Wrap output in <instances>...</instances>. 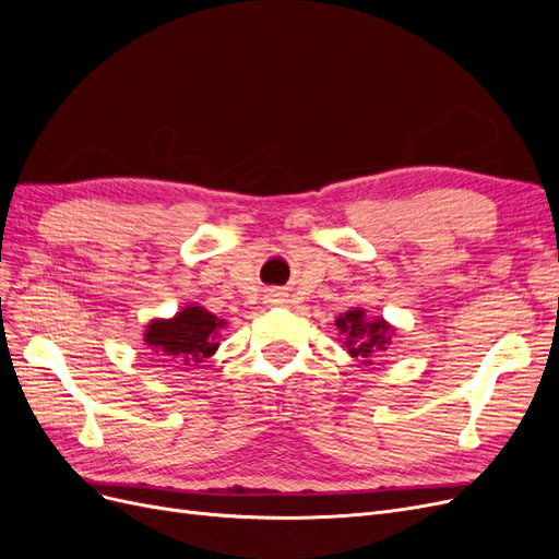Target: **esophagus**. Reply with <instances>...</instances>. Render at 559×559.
Segmentation results:
<instances>
[{"mask_svg":"<svg viewBox=\"0 0 559 559\" xmlns=\"http://www.w3.org/2000/svg\"><path fill=\"white\" fill-rule=\"evenodd\" d=\"M280 296H282V294H273L270 298H273V302H277V300H280Z\"/></svg>","mask_w":559,"mask_h":559,"instance_id":"obj_1","label":"esophagus"}]
</instances>
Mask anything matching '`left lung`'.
<instances>
[{
	"mask_svg": "<svg viewBox=\"0 0 559 559\" xmlns=\"http://www.w3.org/2000/svg\"><path fill=\"white\" fill-rule=\"evenodd\" d=\"M337 329L345 333V347L357 359H370V354L384 349L392 341V331L382 319L368 321L364 310H352L335 319Z\"/></svg>",
	"mask_w": 559,
	"mask_h": 559,
	"instance_id": "left-lung-1",
	"label": "left lung"
}]
</instances>
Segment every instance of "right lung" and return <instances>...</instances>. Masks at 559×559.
I'll use <instances>...</instances> for the list:
<instances>
[{
  "instance_id": "1",
  "label": "right lung",
  "mask_w": 559,
  "mask_h": 559,
  "mask_svg": "<svg viewBox=\"0 0 559 559\" xmlns=\"http://www.w3.org/2000/svg\"><path fill=\"white\" fill-rule=\"evenodd\" d=\"M226 324L198 306L177 312L173 319H156L144 333L146 345L154 347L165 361L200 364L216 349V331Z\"/></svg>"
}]
</instances>
